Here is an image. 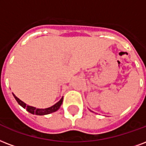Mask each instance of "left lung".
<instances>
[{"instance_id": "8db88e82", "label": "left lung", "mask_w": 146, "mask_h": 146, "mask_svg": "<svg viewBox=\"0 0 146 146\" xmlns=\"http://www.w3.org/2000/svg\"><path fill=\"white\" fill-rule=\"evenodd\" d=\"M90 111H91V110H90ZM92 112H93V111H92Z\"/></svg>"}]
</instances>
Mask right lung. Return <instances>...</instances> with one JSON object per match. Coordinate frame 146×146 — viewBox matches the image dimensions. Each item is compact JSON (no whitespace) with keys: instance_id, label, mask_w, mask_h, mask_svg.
Returning <instances> with one entry per match:
<instances>
[{"instance_id":"right-lung-1","label":"right lung","mask_w":146,"mask_h":146,"mask_svg":"<svg viewBox=\"0 0 146 146\" xmlns=\"http://www.w3.org/2000/svg\"><path fill=\"white\" fill-rule=\"evenodd\" d=\"M12 94H13V96H14V97L15 98V100H17V102L18 103L19 105L21 106H22L23 108H24V109H26L27 111L29 112L30 113H31V114H33V115L35 114V115H47V114L54 113V112H56V111H57V110L60 109V106L62 105V103H63V97H62L59 102H57L56 104H54V105L50 106V107L46 108V109H38V108L33 107V106L27 105V104H26L25 103H24L23 101H21L19 98L17 97L14 93H12Z\"/></svg>"}]
</instances>
